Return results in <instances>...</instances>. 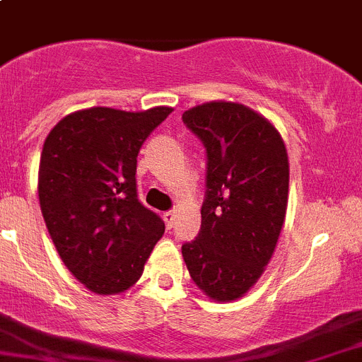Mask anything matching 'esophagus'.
I'll return each mask as SVG.
<instances>
[{
    "label": "esophagus",
    "mask_w": 362,
    "mask_h": 362,
    "mask_svg": "<svg viewBox=\"0 0 362 362\" xmlns=\"http://www.w3.org/2000/svg\"><path fill=\"white\" fill-rule=\"evenodd\" d=\"M174 218H175V215H174V211H167V214H163V221H165V226L168 228V230H170L172 226H174Z\"/></svg>",
    "instance_id": "1"
}]
</instances>
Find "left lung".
I'll use <instances>...</instances> for the list:
<instances>
[{"mask_svg": "<svg viewBox=\"0 0 362 362\" xmlns=\"http://www.w3.org/2000/svg\"><path fill=\"white\" fill-rule=\"evenodd\" d=\"M206 148L201 230L181 247L192 280L211 300L242 298L276 247L287 210L289 159L269 120L235 102L183 112Z\"/></svg>", "mask_w": 362, "mask_h": 362, "instance_id": "obj_1", "label": "left lung"}]
</instances>
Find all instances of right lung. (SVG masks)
Instances as JSON below:
<instances>
[{
	"mask_svg": "<svg viewBox=\"0 0 362 362\" xmlns=\"http://www.w3.org/2000/svg\"><path fill=\"white\" fill-rule=\"evenodd\" d=\"M172 112L91 107L62 118L46 136L39 204L59 257L97 294H118L140 280L165 222L138 199L136 158Z\"/></svg>",
	"mask_w": 362,
	"mask_h": 362,
	"instance_id": "1",
	"label": "right lung"
}]
</instances>
